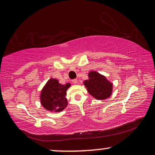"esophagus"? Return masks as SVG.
I'll return each instance as SVG.
<instances>
[{
    "instance_id": "1",
    "label": "esophagus",
    "mask_w": 155,
    "mask_h": 155,
    "mask_svg": "<svg viewBox=\"0 0 155 155\" xmlns=\"http://www.w3.org/2000/svg\"><path fill=\"white\" fill-rule=\"evenodd\" d=\"M72 82L74 83V84H77V82H78V80L77 79V78H75V79L72 80Z\"/></svg>"
}]
</instances>
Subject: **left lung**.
I'll list each match as a JSON object with an SVG mask.
<instances>
[{"label": "left lung", "instance_id": "obj_1", "mask_svg": "<svg viewBox=\"0 0 155 155\" xmlns=\"http://www.w3.org/2000/svg\"><path fill=\"white\" fill-rule=\"evenodd\" d=\"M88 78L84 81L83 84L90 94L98 100H104L110 97L112 92V83L105 77L95 71H90Z\"/></svg>", "mask_w": 155, "mask_h": 155}]
</instances>
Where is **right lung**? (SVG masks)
<instances>
[{
	"mask_svg": "<svg viewBox=\"0 0 155 155\" xmlns=\"http://www.w3.org/2000/svg\"><path fill=\"white\" fill-rule=\"evenodd\" d=\"M70 85L69 83L62 85L56 78H50L41 90L40 99L42 106L50 112H58L64 110L68 105L65 97Z\"/></svg>",
	"mask_w": 155,
	"mask_h": 155,
	"instance_id": "1",
	"label": "right lung"
}]
</instances>
